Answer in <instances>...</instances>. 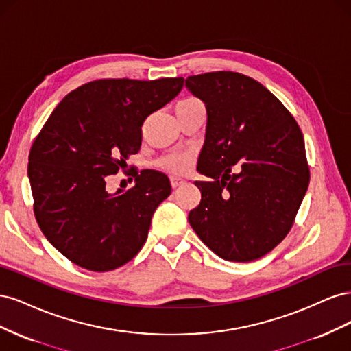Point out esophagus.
<instances>
[{
	"instance_id": "obj_1",
	"label": "esophagus",
	"mask_w": 351,
	"mask_h": 351,
	"mask_svg": "<svg viewBox=\"0 0 351 351\" xmlns=\"http://www.w3.org/2000/svg\"><path fill=\"white\" fill-rule=\"evenodd\" d=\"M169 182H171V187L173 189H177L178 186H182L184 183V180L177 178V177H171V178H169Z\"/></svg>"
}]
</instances>
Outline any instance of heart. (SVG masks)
I'll return each instance as SVG.
<instances>
[{
    "instance_id": "1",
    "label": "heart",
    "mask_w": 351,
    "mask_h": 351,
    "mask_svg": "<svg viewBox=\"0 0 351 351\" xmlns=\"http://www.w3.org/2000/svg\"><path fill=\"white\" fill-rule=\"evenodd\" d=\"M202 102L199 99L195 98H189L184 99L182 102L177 104L176 108H182V107H193V105H200ZM159 167L168 173H173V174H183L186 173L187 169L192 165V156L189 154H180V152H173V154H168L164 158L159 159Z\"/></svg>"
}]
</instances>
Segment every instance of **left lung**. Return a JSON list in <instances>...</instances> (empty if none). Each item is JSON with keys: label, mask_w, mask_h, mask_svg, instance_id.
<instances>
[{"label": "left lung", "mask_w": 351, "mask_h": 351, "mask_svg": "<svg viewBox=\"0 0 351 351\" xmlns=\"http://www.w3.org/2000/svg\"><path fill=\"white\" fill-rule=\"evenodd\" d=\"M186 88L208 114L196 182L202 199L189 222L231 262L269 253L289 234L309 186L304 139L293 115L252 77L234 71L189 76ZM237 167V173L230 169Z\"/></svg>", "instance_id": "1"}]
</instances>
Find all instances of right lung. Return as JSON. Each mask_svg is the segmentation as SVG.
<instances>
[{
  "label": "right lung",
  "mask_w": 351,
  "mask_h": 351,
  "mask_svg": "<svg viewBox=\"0 0 351 351\" xmlns=\"http://www.w3.org/2000/svg\"><path fill=\"white\" fill-rule=\"evenodd\" d=\"M183 77L101 79L70 92L42 127L27 176L38 224L79 267L105 272L132 261L147 239L158 205L171 193L165 174L145 171L134 187L108 193L142 145V124L183 89Z\"/></svg>",
  "instance_id": "obj_1"
}]
</instances>
